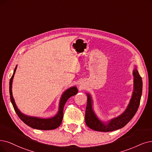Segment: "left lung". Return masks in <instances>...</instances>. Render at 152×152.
Masks as SVG:
<instances>
[{
  "label": "left lung",
  "mask_w": 152,
  "mask_h": 152,
  "mask_svg": "<svg viewBox=\"0 0 152 152\" xmlns=\"http://www.w3.org/2000/svg\"><path fill=\"white\" fill-rule=\"evenodd\" d=\"M134 77V90L132 99L126 110L119 117L110 120L108 124H103L97 118L94 113L92 106V99L89 94H87V104L86 107L85 120L86 125L95 131L108 132L122 128L128 124L135 115L140 102L142 93V80L135 69L133 72Z\"/></svg>",
  "instance_id": "8db88e82"
}]
</instances>
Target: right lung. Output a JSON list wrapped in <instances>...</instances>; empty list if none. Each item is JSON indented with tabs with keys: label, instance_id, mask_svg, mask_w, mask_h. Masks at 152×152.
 <instances>
[{
	"label": "right lung",
	"instance_id": "add662e5",
	"mask_svg": "<svg viewBox=\"0 0 152 152\" xmlns=\"http://www.w3.org/2000/svg\"><path fill=\"white\" fill-rule=\"evenodd\" d=\"M16 69H17V66L15 69H14V72L12 76V77L10 79L9 93H10V97L12 104L14 110L16 113L17 114L18 117H19L22 122H23L27 125L32 127V128L35 129L47 130H53V129H57L62 123L63 116H64V114H63L64 107L66 102L67 101V100L70 98V96H74L77 94L78 92L77 88L75 87H71L68 90H66L63 94L60 102L58 112L55 117L50 118H47V119L40 118L37 117H28V116H27V115L22 114L19 111V109L17 108L12 96V84L13 78L15 74Z\"/></svg>",
	"mask_w": 152,
	"mask_h": 152
}]
</instances>
